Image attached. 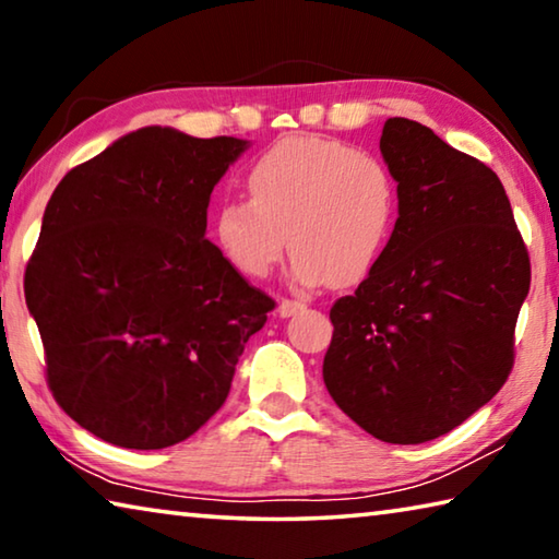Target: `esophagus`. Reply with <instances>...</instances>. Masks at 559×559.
Masks as SVG:
<instances>
[{"mask_svg": "<svg viewBox=\"0 0 559 559\" xmlns=\"http://www.w3.org/2000/svg\"><path fill=\"white\" fill-rule=\"evenodd\" d=\"M302 308H306V302H302V300H288V298H283V300L278 302V316H281V318H290V316L300 313Z\"/></svg>", "mask_w": 559, "mask_h": 559, "instance_id": "34e87169", "label": "esophagus"}]
</instances>
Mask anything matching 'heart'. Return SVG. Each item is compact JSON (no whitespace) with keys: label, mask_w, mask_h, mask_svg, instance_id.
<instances>
[{"label":"heart","mask_w":559,"mask_h":559,"mask_svg":"<svg viewBox=\"0 0 559 559\" xmlns=\"http://www.w3.org/2000/svg\"><path fill=\"white\" fill-rule=\"evenodd\" d=\"M251 200H224L214 241L231 266L266 278L290 241L302 286H355L390 243L396 192L380 159L340 140L290 135L246 173Z\"/></svg>","instance_id":"b5f03b06"}]
</instances>
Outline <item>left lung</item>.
Returning <instances> with one entry per match:
<instances>
[{"instance_id":"left-lung-1","label":"left lung","mask_w":559,"mask_h":559,"mask_svg":"<svg viewBox=\"0 0 559 559\" xmlns=\"http://www.w3.org/2000/svg\"><path fill=\"white\" fill-rule=\"evenodd\" d=\"M380 150L396 182L390 243L330 308V396L386 443L443 437L513 370L530 257L493 169L416 120L390 118Z\"/></svg>"}]
</instances>
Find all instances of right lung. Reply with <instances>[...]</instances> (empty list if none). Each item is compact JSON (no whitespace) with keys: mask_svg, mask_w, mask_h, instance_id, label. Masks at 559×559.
<instances>
[{"mask_svg":"<svg viewBox=\"0 0 559 559\" xmlns=\"http://www.w3.org/2000/svg\"><path fill=\"white\" fill-rule=\"evenodd\" d=\"M246 147L140 128L46 204L26 308L53 400L103 441L150 451L192 437L276 306L204 239L212 189Z\"/></svg>","mask_w":559,"mask_h":559,"instance_id":"obj_1","label":"right lung"}]
</instances>
